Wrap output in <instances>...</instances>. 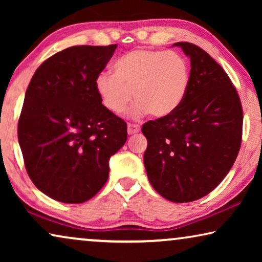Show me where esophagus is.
Here are the masks:
<instances>
[{"label":"esophagus","mask_w":262,"mask_h":262,"mask_svg":"<svg viewBox=\"0 0 262 262\" xmlns=\"http://www.w3.org/2000/svg\"><path fill=\"white\" fill-rule=\"evenodd\" d=\"M141 131V126L137 124H127V134L128 135H135L138 134Z\"/></svg>","instance_id":"34e87169"}]
</instances>
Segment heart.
Segmentation results:
<instances>
[{"label":"heart","instance_id":"1","mask_svg":"<svg viewBox=\"0 0 262 262\" xmlns=\"http://www.w3.org/2000/svg\"><path fill=\"white\" fill-rule=\"evenodd\" d=\"M114 74L102 71L95 77V89L111 113H123L132 99V118L150 113L162 118L184 102L191 83V68L180 53L137 49L113 64Z\"/></svg>","mask_w":262,"mask_h":262}]
</instances>
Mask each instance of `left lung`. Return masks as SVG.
<instances>
[{"instance_id":"1","label":"left lung","mask_w":262,"mask_h":262,"mask_svg":"<svg viewBox=\"0 0 262 262\" xmlns=\"http://www.w3.org/2000/svg\"><path fill=\"white\" fill-rule=\"evenodd\" d=\"M174 46L191 58V83L177 111L143 125L144 166L159 194L188 203L209 194L231 169L241 146L243 112L230 78L209 53L191 42Z\"/></svg>"}]
</instances>
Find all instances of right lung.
Returning a JSON list of instances; mask_svg holds the SVG:
<instances>
[{
    "label": "right lung",
    "mask_w": 262,
    "mask_h": 262,
    "mask_svg": "<svg viewBox=\"0 0 262 262\" xmlns=\"http://www.w3.org/2000/svg\"><path fill=\"white\" fill-rule=\"evenodd\" d=\"M116 49L71 46L46 59L28 84L17 138L28 177L57 202L93 198L127 139L126 123L105 108L94 84Z\"/></svg>",
    "instance_id": "obj_1"
}]
</instances>
